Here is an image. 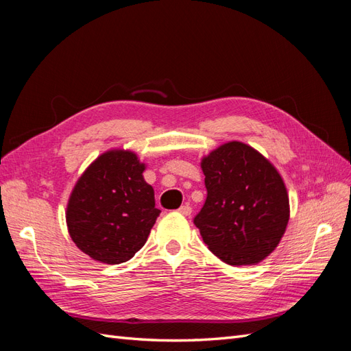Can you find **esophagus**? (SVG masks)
<instances>
[{
    "label": "esophagus",
    "mask_w": 351,
    "mask_h": 351,
    "mask_svg": "<svg viewBox=\"0 0 351 351\" xmlns=\"http://www.w3.org/2000/svg\"><path fill=\"white\" fill-rule=\"evenodd\" d=\"M178 212L180 214H183V215H186V217H189L190 214H192V206L190 205H183V206H180V209H178Z\"/></svg>",
    "instance_id": "1"
}]
</instances>
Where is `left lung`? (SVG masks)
Returning <instances> with one entry per match:
<instances>
[{
    "mask_svg": "<svg viewBox=\"0 0 351 351\" xmlns=\"http://www.w3.org/2000/svg\"><path fill=\"white\" fill-rule=\"evenodd\" d=\"M206 200L195 217L209 250L228 265H256L275 250L290 219L282 177L252 146L232 141L202 158Z\"/></svg>",
    "mask_w": 351,
    "mask_h": 351,
    "instance_id": "obj_1",
    "label": "left lung"
}]
</instances>
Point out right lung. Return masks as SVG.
Listing matches in <instances>:
<instances>
[{
    "label": "right lung",
    "mask_w": 351,
    "mask_h": 351,
    "mask_svg": "<svg viewBox=\"0 0 351 351\" xmlns=\"http://www.w3.org/2000/svg\"><path fill=\"white\" fill-rule=\"evenodd\" d=\"M145 168L134 152L112 149L77 180L67 204V228L74 244L93 261L125 262L146 243L161 210L143 178Z\"/></svg>",
    "instance_id": "right-lung-1"
}]
</instances>
